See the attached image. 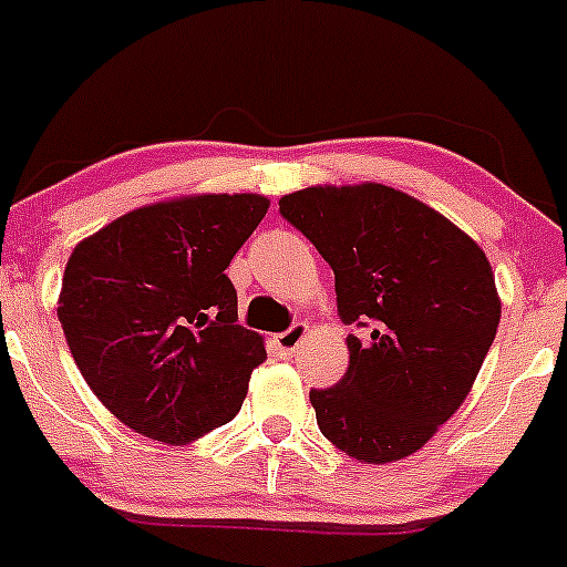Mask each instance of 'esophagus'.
<instances>
[{"label": "esophagus", "instance_id": "obj_1", "mask_svg": "<svg viewBox=\"0 0 567 567\" xmlns=\"http://www.w3.org/2000/svg\"><path fill=\"white\" fill-rule=\"evenodd\" d=\"M306 332H308V324L295 322V324L289 327V330L278 332V336H276V347L281 349L284 354H295V349L300 347L302 338H306Z\"/></svg>", "mask_w": 567, "mask_h": 567}]
</instances>
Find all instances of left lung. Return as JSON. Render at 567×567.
<instances>
[{"mask_svg":"<svg viewBox=\"0 0 567 567\" xmlns=\"http://www.w3.org/2000/svg\"><path fill=\"white\" fill-rule=\"evenodd\" d=\"M336 276L349 369L311 390L332 445L369 464L420 451L464 404L497 336L486 254L436 209L388 185H319L278 202Z\"/></svg>","mask_w":567,"mask_h":567,"instance_id":"obj_1","label":"left lung"}]
</instances>
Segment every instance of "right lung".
Returning a JSON list of instances; mask_svg holds the SVG:
<instances>
[{
    "mask_svg": "<svg viewBox=\"0 0 567 567\" xmlns=\"http://www.w3.org/2000/svg\"><path fill=\"white\" fill-rule=\"evenodd\" d=\"M267 207L256 194L153 204L70 254L56 308L68 347L92 393L138 434L188 442L240 412L267 352L237 324L226 267Z\"/></svg>",
    "mask_w": 567,
    "mask_h": 567,
    "instance_id": "obj_1",
    "label": "right lung"
}]
</instances>
